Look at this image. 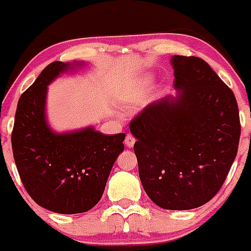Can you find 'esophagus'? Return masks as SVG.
<instances>
[{
    "label": "esophagus",
    "mask_w": 251,
    "mask_h": 251,
    "mask_svg": "<svg viewBox=\"0 0 251 251\" xmlns=\"http://www.w3.org/2000/svg\"><path fill=\"white\" fill-rule=\"evenodd\" d=\"M135 142H136V138L133 137L132 135H130V133H128V135L126 136V138H125V146L127 147V148H132L133 144H135Z\"/></svg>",
    "instance_id": "obj_1"
}]
</instances>
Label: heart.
I'll use <instances>...</instances> for the list:
<instances>
[{"mask_svg":"<svg viewBox=\"0 0 251 251\" xmlns=\"http://www.w3.org/2000/svg\"><path fill=\"white\" fill-rule=\"evenodd\" d=\"M151 82V78L146 80L144 82V87H130L125 90L121 97V105L125 110L133 111L146 103L147 97H148V92H147L146 86Z\"/></svg>","mask_w":251,"mask_h":251,"instance_id":"heart-1","label":"heart"}]
</instances>
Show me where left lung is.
I'll use <instances>...</instances> for the list:
<instances>
[{
	"mask_svg": "<svg viewBox=\"0 0 251 251\" xmlns=\"http://www.w3.org/2000/svg\"><path fill=\"white\" fill-rule=\"evenodd\" d=\"M176 96L151 103L130 124L138 174L153 203L189 210L214 198L238 151L239 111L205 60L173 55Z\"/></svg>",
	"mask_w": 251,
	"mask_h": 251,
	"instance_id": "left-lung-1",
	"label": "left lung"
}]
</instances>
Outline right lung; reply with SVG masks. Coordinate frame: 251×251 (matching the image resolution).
<instances>
[{
	"mask_svg": "<svg viewBox=\"0 0 251 251\" xmlns=\"http://www.w3.org/2000/svg\"><path fill=\"white\" fill-rule=\"evenodd\" d=\"M83 62L47 65L18 102L12 149L20 179L40 206L80 214L100 201L108 177L124 151L125 133L103 135L93 126L55 132L47 120L48 85Z\"/></svg>",
	"mask_w": 251,
	"mask_h": 251,
	"instance_id": "obj_1",
	"label": "right lung"
}]
</instances>
